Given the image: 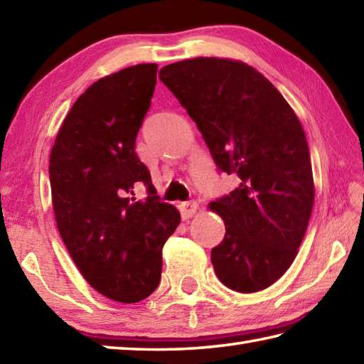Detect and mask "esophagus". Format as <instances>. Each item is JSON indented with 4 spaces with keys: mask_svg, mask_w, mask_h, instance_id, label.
I'll use <instances>...</instances> for the list:
<instances>
[{
    "mask_svg": "<svg viewBox=\"0 0 364 364\" xmlns=\"http://www.w3.org/2000/svg\"><path fill=\"white\" fill-rule=\"evenodd\" d=\"M198 205L196 200H189V202H184L180 205V211H181V218L183 219H189L192 218V215L197 211Z\"/></svg>",
    "mask_w": 364,
    "mask_h": 364,
    "instance_id": "esophagus-1",
    "label": "esophagus"
}]
</instances>
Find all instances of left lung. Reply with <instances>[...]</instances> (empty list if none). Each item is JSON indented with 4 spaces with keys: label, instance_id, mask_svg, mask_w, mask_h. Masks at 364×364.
Returning a JSON list of instances; mask_svg holds the SVG:
<instances>
[{
    "label": "left lung",
    "instance_id": "1",
    "mask_svg": "<svg viewBox=\"0 0 364 364\" xmlns=\"http://www.w3.org/2000/svg\"><path fill=\"white\" fill-rule=\"evenodd\" d=\"M159 80L194 119L219 172L240 178L208 205L225 224L211 249L216 276L241 294L269 287L296 257L314 205L300 119L272 82L241 61H178L159 70Z\"/></svg>",
    "mask_w": 364,
    "mask_h": 364
}]
</instances>
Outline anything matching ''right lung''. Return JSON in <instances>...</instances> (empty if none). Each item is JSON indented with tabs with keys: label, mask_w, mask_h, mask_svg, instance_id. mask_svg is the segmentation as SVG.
Listing matches in <instances>:
<instances>
[{
	"label": "right lung",
	"mask_w": 364,
	"mask_h": 364,
	"mask_svg": "<svg viewBox=\"0 0 364 364\" xmlns=\"http://www.w3.org/2000/svg\"><path fill=\"white\" fill-rule=\"evenodd\" d=\"M158 64H137L97 80L64 118L50 153L56 225L85 279L119 303L159 286L162 246L180 224L161 202L135 139L151 105ZM144 183L147 197L137 201Z\"/></svg>",
	"instance_id": "obj_1"
}]
</instances>
